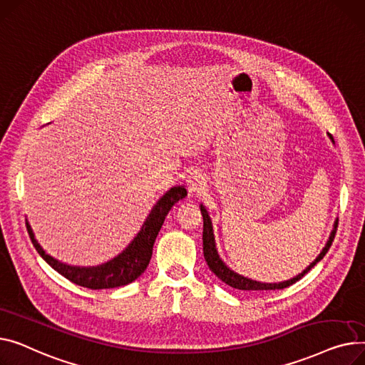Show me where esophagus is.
<instances>
[{"label":"esophagus","mask_w":365,"mask_h":365,"mask_svg":"<svg viewBox=\"0 0 365 365\" xmlns=\"http://www.w3.org/2000/svg\"><path fill=\"white\" fill-rule=\"evenodd\" d=\"M187 190L190 195H197L205 188V177L200 173H192L187 177Z\"/></svg>","instance_id":"obj_1"}]
</instances>
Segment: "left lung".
I'll use <instances>...</instances> for the list:
<instances>
[{"label": "left lung", "instance_id": "1", "mask_svg": "<svg viewBox=\"0 0 365 365\" xmlns=\"http://www.w3.org/2000/svg\"><path fill=\"white\" fill-rule=\"evenodd\" d=\"M330 138L333 140L331 135H330ZM200 210H202V217H203V255H205V259H206L210 271L215 274L221 282H224L230 287L239 289V290H256V292H258V290H280V289H286V287L294 284L296 282L301 280V278L308 271H311V268H314L317 265V262H319L321 259L324 258L326 253L329 252V249H330V246L333 243V240H334V235H336V231H337V224H339V221L334 222V228H333V231L330 234V239H329L326 247L323 249V252L318 255V258L302 274H299L294 278H292V280H287V282H283V283H259V282H253V280H250V278H246L243 275L235 274L234 271H231L221 261L220 255L217 252V247H215V239H213V231H212L210 218H209L207 212H206V209L203 206H200Z\"/></svg>", "mask_w": 365, "mask_h": 365}]
</instances>
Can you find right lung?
Wrapping results in <instances>:
<instances>
[{"label": "right lung", "mask_w": 365, "mask_h": 365, "mask_svg": "<svg viewBox=\"0 0 365 365\" xmlns=\"http://www.w3.org/2000/svg\"><path fill=\"white\" fill-rule=\"evenodd\" d=\"M185 196H187V190L184 187L170 188L156 203L152 212H150L148 218L145 220L141 231L133 240V243L128 246L119 256H116L115 259L109 261L107 264H103L100 267L79 268V267L64 265L56 261L50 255H47L44 250H42V247L36 243L29 224H26V228L38 253L44 258V261H47L48 265H51L64 278H68L69 282L82 287L93 289V290L120 287V286L133 283L145 271L150 259H152L153 245L163 225L166 215L169 213V210L174 207V205L182 200Z\"/></svg>", "instance_id": "add662e5"}]
</instances>
